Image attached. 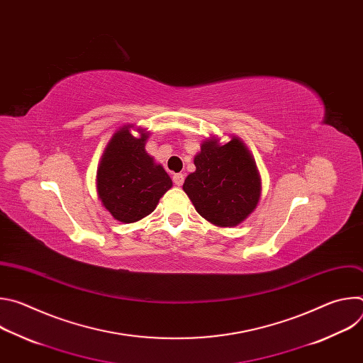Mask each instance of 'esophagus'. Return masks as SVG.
I'll return each instance as SVG.
<instances>
[{
  "mask_svg": "<svg viewBox=\"0 0 363 363\" xmlns=\"http://www.w3.org/2000/svg\"><path fill=\"white\" fill-rule=\"evenodd\" d=\"M172 179H174V184H175L177 186H181V185L184 184V179H185V177H184V174H175Z\"/></svg>",
  "mask_w": 363,
  "mask_h": 363,
  "instance_id": "obj_1",
  "label": "esophagus"
}]
</instances>
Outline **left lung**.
Instances as JSON below:
<instances>
[{"instance_id": "8db88e82", "label": "left lung", "mask_w": 363, "mask_h": 363, "mask_svg": "<svg viewBox=\"0 0 363 363\" xmlns=\"http://www.w3.org/2000/svg\"><path fill=\"white\" fill-rule=\"evenodd\" d=\"M195 171L182 189L196 213L218 227H235L257 208L262 196V178L245 143L231 136L220 143L216 136L206 138L194 157Z\"/></svg>"}]
</instances>
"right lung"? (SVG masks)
I'll use <instances>...</instances> for the list:
<instances>
[{
    "instance_id": "obj_1",
    "label": "right lung",
    "mask_w": 363,
    "mask_h": 363,
    "mask_svg": "<svg viewBox=\"0 0 363 363\" xmlns=\"http://www.w3.org/2000/svg\"><path fill=\"white\" fill-rule=\"evenodd\" d=\"M132 130L140 136L133 137ZM147 138L146 129L123 125L108 142L97 167V196L112 217L125 224L136 223L153 213L172 186L164 167L147 155Z\"/></svg>"
}]
</instances>
